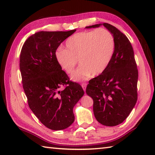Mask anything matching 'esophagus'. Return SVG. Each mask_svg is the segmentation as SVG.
Segmentation results:
<instances>
[{"label": "esophagus", "mask_w": 155, "mask_h": 155, "mask_svg": "<svg viewBox=\"0 0 155 155\" xmlns=\"http://www.w3.org/2000/svg\"><path fill=\"white\" fill-rule=\"evenodd\" d=\"M81 86H82V87H83L84 91H86V87H87V84L86 83H82L81 84Z\"/></svg>", "instance_id": "1"}]
</instances>
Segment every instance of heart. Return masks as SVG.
<instances>
[{
    "mask_svg": "<svg viewBox=\"0 0 155 155\" xmlns=\"http://www.w3.org/2000/svg\"><path fill=\"white\" fill-rule=\"evenodd\" d=\"M65 46L66 49L58 48L56 51V61L62 70L72 74L78 60L81 65L71 76V79L80 82L106 70L113 57L115 42L109 31L98 28L72 35Z\"/></svg>",
    "mask_w": 155,
    "mask_h": 155,
    "instance_id": "b5f03b06",
    "label": "heart"
}]
</instances>
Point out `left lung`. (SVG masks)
I'll use <instances>...</instances> for the list:
<instances>
[{
  "label": "left lung",
  "instance_id": "obj_1",
  "mask_svg": "<svg viewBox=\"0 0 155 155\" xmlns=\"http://www.w3.org/2000/svg\"><path fill=\"white\" fill-rule=\"evenodd\" d=\"M101 25L113 36L114 52L106 70L89 81L86 93L93 98L94 114L98 123L114 127L126 119L137 103L138 70L132 45L118 28L108 23L85 28Z\"/></svg>",
  "mask_w": 155,
  "mask_h": 155
}]
</instances>
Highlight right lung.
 <instances>
[{"label":"right lung","instance_id":"add662e5","mask_svg":"<svg viewBox=\"0 0 155 155\" xmlns=\"http://www.w3.org/2000/svg\"><path fill=\"white\" fill-rule=\"evenodd\" d=\"M75 31L36 32L25 41L20 55L22 87L28 106L51 130H63L73 123V108L84 93L79 84L68 81L55 58L59 45ZM64 85V90H59Z\"/></svg>","mask_w":155,"mask_h":155}]
</instances>
